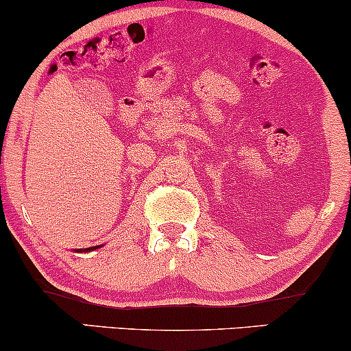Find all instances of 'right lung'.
Returning a JSON list of instances; mask_svg holds the SVG:
<instances>
[{"label": "right lung", "mask_w": 351, "mask_h": 351, "mask_svg": "<svg viewBox=\"0 0 351 351\" xmlns=\"http://www.w3.org/2000/svg\"><path fill=\"white\" fill-rule=\"evenodd\" d=\"M100 245H94V247H87V249H75V252H90L94 251V249H99Z\"/></svg>", "instance_id": "right-lung-1"}]
</instances>
